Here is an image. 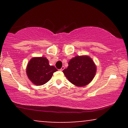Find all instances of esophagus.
Masks as SVG:
<instances>
[{
	"mask_svg": "<svg viewBox=\"0 0 128 128\" xmlns=\"http://www.w3.org/2000/svg\"><path fill=\"white\" fill-rule=\"evenodd\" d=\"M64 66H62V67H61V68L60 69V71H62V70H64Z\"/></svg>",
	"mask_w": 128,
	"mask_h": 128,
	"instance_id": "1",
	"label": "esophagus"
}]
</instances>
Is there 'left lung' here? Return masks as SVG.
Wrapping results in <instances>:
<instances>
[{"mask_svg": "<svg viewBox=\"0 0 128 128\" xmlns=\"http://www.w3.org/2000/svg\"><path fill=\"white\" fill-rule=\"evenodd\" d=\"M68 66L62 71L72 84L78 86H84L90 84L94 78L96 66L89 56H76L72 58Z\"/></svg>", "mask_w": 128, "mask_h": 128, "instance_id": "1", "label": "left lung"}]
</instances>
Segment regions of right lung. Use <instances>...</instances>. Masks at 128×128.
Here are the masks:
<instances>
[{
    "label": "right lung",
    "mask_w": 128,
    "mask_h": 128,
    "mask_svg": "<svg viewBox=\"0 0 128 128\" xmlns=\"http://www.w3.org/2000/svg\"><path fill=\"white\" fill-rule=\"evenodd\" d=\"M57 69L50 66L46 57H34L29 61L26 74L29 80L36 86H42L48 82Z\"/></svg>",
    "instance_id": "right-lung-1"
}]
</instances>
